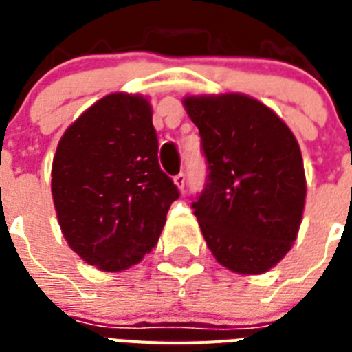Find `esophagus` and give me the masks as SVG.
Returning <instances> with one entry per match:
<instances>
[{
  "label": "esophagus",
  "mask_w": 352,
  "mask_h": 352,
  "mask_svg": "<svg viewBox=\"0 0 352 352\" xmlns=\"http://www.w3.org/2000/svg\"><path fill=\"white\" fill-rule=\"evenodd\" d=\"M173 181H175V184H177V188H179V190H181V192H184V184H186V175H184V173H177L175 177H173Z\"/></svg>",
  "instance_id": "esophagus-1"
}]
</instances>
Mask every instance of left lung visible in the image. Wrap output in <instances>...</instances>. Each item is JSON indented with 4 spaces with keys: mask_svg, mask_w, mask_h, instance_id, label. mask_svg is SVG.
I'll use <instances>...</instances> for the list:
<instances>
[{
    "mask_svg": "<svg viewBox=\"0 0 352 352\" xmlns=\"http://www.w3.org/2000/svg\"><path fill=\"white\" fill-rule=\"evenodd\" d=\"M184 106L208 171L192 203L206 245L234 272H267L300 230L307 184L298 140L250 96H188Z\"/></svg>",
    "mask_w": 352,
    "mask_h": 352,
    "instance_id": "1",
    "label": "left lung"
}]
</instances>
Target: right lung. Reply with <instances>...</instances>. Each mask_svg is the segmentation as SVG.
I'll return each instance as SVG.
<instances>
[{"label":"right lung","instance_id":"1","mask_svg":"<svg viewBox=\"0 0 352 352\" xmlns=\"http://www.w3.org/2000/svg\"><path fill=\"white\" fill-rule=\"evenodd\" d=\"M151 107L138 95L104 96L63 133L52 199L69 246L106 272L153 250L179 188L159 166Z\"/></svg>","mask_w":352,"mask_h":352}]
</instances>
